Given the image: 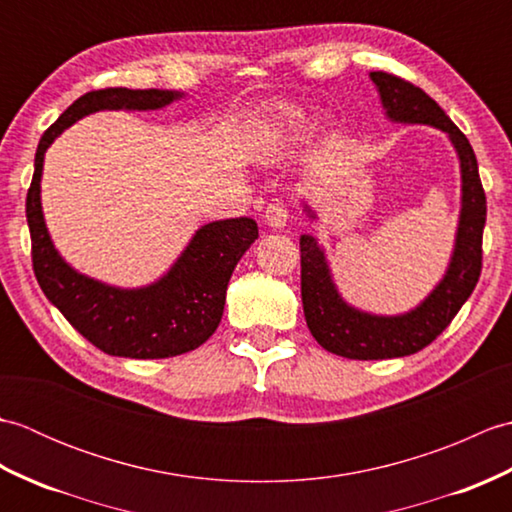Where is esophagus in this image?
<instances>
[{"label": "esophagus", "instance_id": "obj_1", "mask_svg": "<svg viewBox=\"0 0 512 512\" xmlns=\"http://www.w3.org/2000/svg\"><path fill=\"white\" fill-rule=\"evenodd\" d=\"M266 226L275 228V231H284L286 222H288V209L281 200H273L266 206V215H264Z\"/></svg>", "mask_w": 512, "mask_h": 512}]
</instances>
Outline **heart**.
<instances>
[{
  "label": "heart",
  "mask_w": 512,
  "mask_h": 512,
  "mask_svg": "<svg viewBox=\"0 0 512 512\" xmlns=\"http://www.w3.org/2000/svg\"><path fill=\"white\" fill-rule=\"evenodd\" d=\"M303 118L306 116L295 105L277 103L268 107L255 127V156L259 160H273L297 136Z\"/></svg>",
  "instance_id": "obj_1"
}]
</instances>
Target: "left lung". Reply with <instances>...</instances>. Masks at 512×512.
<instances>
[{
	"label": "left lung",
	"instance_id": "1",
	"mask_svg": "<svg viewBox=\"0 0 512 512\" xmlns=\"http://www.w3.org/2000/svg\"><path fill=\"white\" fill-rule=\"evenodd\" d=\"M380 105L391 123L436 127L449 136L460 162V217L455 244L442 279L416 308L402 314H372L347 303L334 284L325 248L317 237L301 235V301L306 323L325 350L354 358L380 361L420 352L453 321L471 297L482 273V233L486 224V195L477 158L466 136L453 125L442 107L416 85L387 72H369ZM310 220H319L303 200Z\"/></svg>",
	"mask_w": 512,
	"mask_h": 512
}]
</instances>
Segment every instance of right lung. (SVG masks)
<instances>
[{
	"instance_id": "obj_1",
	"label": "right lung",
	"mask_w": 512,
	"mask_h": 512,
	"mask_svg": "<svg viewBox=\"0 0 512 512\" xmlns=\"http://www.w3.org/2000/svg\"><path fill=\"white\" fill-rule=\"evenodd\" d=\"M176 90L107 88L83 94L41 136L26 198L32 268L43 295L92 345L110 356L169 358L200 347L222 321L228 279L259 237L250 217L200 226L165 275L140 288L110 286L74 270L54 248L41 206L43 158L65 129L105 112H149L180 101Z\"/></svg>"
}]
</instances>
